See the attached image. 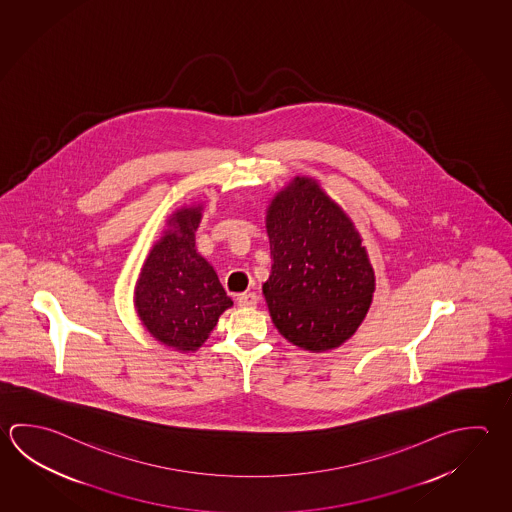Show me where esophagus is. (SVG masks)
I'll use <instances>...</instances> for the list:
<instances>
[{
  "label": "esophagus",
  "instance_id": "esophagus-1",
  "mask_svg": "<svg viewBox=\"0 0 512 512\" xmlns=\"http://www.w3.org/2000/svg\"><path fill=\"white\" fill-rule=\"evenodd\" d=\"M238 305L243 308H254L258 305V296L254 292H243L238 296Z\"/></svg>",
  "mask_w": 512,
  "mask_h": 512
}]
</instances>
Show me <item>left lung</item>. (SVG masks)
I'll list each match as a JSON object with an SVG mask.
<instances>
[{"label":"left lung","instance_id":"1","mask_svg":"<svg viewBox=\"0 0 512 512\" xmlns=\"http://www.w3.org/2000/svg\"><path fill=\"white\" fill-rule=\"evenodd\" d=\"M263 296L279 334L310 352L343 344L363 323L375 274L363 238L314 178L296 177L267 209Z\"/></svg>","mask_w":512,"mask_h":512}]
</instances>
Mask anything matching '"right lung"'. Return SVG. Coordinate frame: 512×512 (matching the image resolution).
Returning a JSON list of instances; mask_svg holds the SVG:
<instances>
[{"label":"right lung","mask_w":512,"mask_h":512,"mask_svg":"<svg viewBox=\"0 0 512 512\" xmlns=\"http://www.w3.org/2000/svg\"><path fill=\"white\" fill-rule=\"evenodd\" d=\"M202 205L182 207L142 265L135 308L157 341L178 352H195L211 335L218 317L233 307L209 261L195 247Z\"/></svg>","instance_id":"obj_1"}]
</instances>
